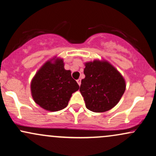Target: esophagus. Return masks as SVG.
Instances as JSON below:
<instances>
[{
  "label": "esophagus",
  "mask_w": 156,
  "mask_h": 156,
  "mask_svg": "<svg viewBox=\"0 0 156 156\" xmlns=\"http://www.w3.org/2000/svg\"><path fill=\"white\" fill-rule=\"evenodd\" d=\"M77 83H78V85L80 86V83H81V79H80V78H79V79L77 80Z\"/></svg>",
  "instance_id": "1"
}]
</instances>
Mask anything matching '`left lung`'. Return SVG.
<instances>
[{"label": "left lung", "instance_id": "obj_1", "mask_svg": "<svg viewBox=\"0 0 156 156\" xmlns=\"http://www.w3.org/2000/svg\"><path fill=\"white\" fill-rule=\"evenodd\" d=\"M80 91L88 110L108 111L115 107L126 89L123 76L108 62L95 60L85 64Z\"/></svg>", "mask_w": 156, "mask_h": 156}]
</instances>
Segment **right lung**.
<instances>
[{
	"label": "right lung",
	"mask_w": 156,
	"mask_h": 156,
	"mask_svg": "<svg viewBox=\"0 0 156 156\" xmlns=\"http://www.w3.org/2000/svg\"><path fill=\"white\" fill-rule=\"evenodd\" d=\"M79 86L71 76L70 70L64 68L62 59L48 61L37 71L31 83L32 96L35 102L48 111L65 108L72 94Z\"/></svg>",
	"instance_id": "obj_1"
}]
</instances>
